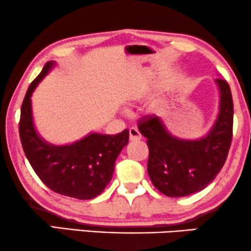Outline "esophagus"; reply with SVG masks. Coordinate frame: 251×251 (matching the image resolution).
<instances>
[{
    "label": "esophagus",
    "mask_w": 251,
    "mask_h": 251,
    "mask_svg": "<svg viewBox=\"0 0 251 251\" xmlns=\"http://www.w3.org/2000/svg\"><path fill=\"white\" fill-rule=\"evenodd\" d=\"M129 140L130 141L141 140V133L139 132V129L135 128V127H132V128H129Z\"/></svg>",
    "instance_id": "obj_1"
}]
</instances>
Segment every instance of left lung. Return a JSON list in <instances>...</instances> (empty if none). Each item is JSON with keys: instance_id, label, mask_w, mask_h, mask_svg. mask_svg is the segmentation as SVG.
<instances>
[{"instance_id": "1", "label": "left lung", "mask_w": 251, "mask_h": 251, "mask_svg": "<svg viewBox=\"0 0 251 251\" xmlns=\"http://www.w3.org/2000/svg\"><path fill=\"white\" fill-rule=\"evenodd\" d=\"M216 83L221 93L220 114L202 139H177L153 115L137 125L148 139V174L165 196L179 198L201 191L214 181L226 161L233 135V100L226 80L216 78Z\"/></svg>"}]
</instances>
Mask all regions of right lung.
Masks as SVG:
<instances>
[{
    "mask_svg": "<svg viewBox=\"0 0 251 251\" xmlns=\"http://www.w3.org/2000/svg\"><path fill=\"white\" fill-rule=\"evenodd\" d=\"M53 65L50 61L44 66L25 95L19 122L21 146L34 172L49 189L76 199H93L111 181L115 161L128 143V129L116 135L92 133L70 146L44 142L34 128L30 97Z\"/></svg>",
    "mask_w": 251,
    "mask_h": 251,
    "instance_id": "obj_1",
    "label": "right lung"
}]
</instances>
